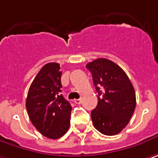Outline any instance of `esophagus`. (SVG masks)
I'll use <instances>...</instances> for the list:
<instances>
[{
	"label": "esophagus",
	"instance_id": "34e87169",
	"mask_svg": "<svg viewBox=\"0 0 158 158\" xmlns=\"http://www.w3.org/2000/svg\"><path fill=\"white\" fill-rule=\"evenodd\" d=\"M74 103H75L76 105H80V104H81V99H75V100H74Z\"/></svg>",
	"mask_w": 158,
	"mask_h": 158
}]
</instances>
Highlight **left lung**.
I'll return each instance as SVG.
<instances>
[{"label": "left lung", "mask_w": 158, "mask_h": 158, "mask_svg": "<svg viewBox=\"0 0 158 158\" xmlns=\"http://www.w3.org/2000/svg\"><path fill=\"white\" fill-rule=\"evenodd\" d=\"M86 67L92 74L99 96L98 106L91 112L93 124L102 134H118L134 113V88L124 70L112 60L100 58Z\"/></svg>", "instance_id": "left-lung-1"}]
</instances>
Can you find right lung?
<instances>
[{"instance_id": "right-lung-1", "label": "right lung", "mask_w": 158, "mask_h": 158, "mask_svg": "<svg viewBox=\"0 0 158 158\" xmlns=\"http://www.w3.org/2000/svg\"><path fill=\"white\" fill-rule=\"evenodd\" d=\"M60 64H45L29 88L26 107L32 124L46 138L59 139L70 127L71 106L61 95Z\"/></svg>"}]
</instances>
